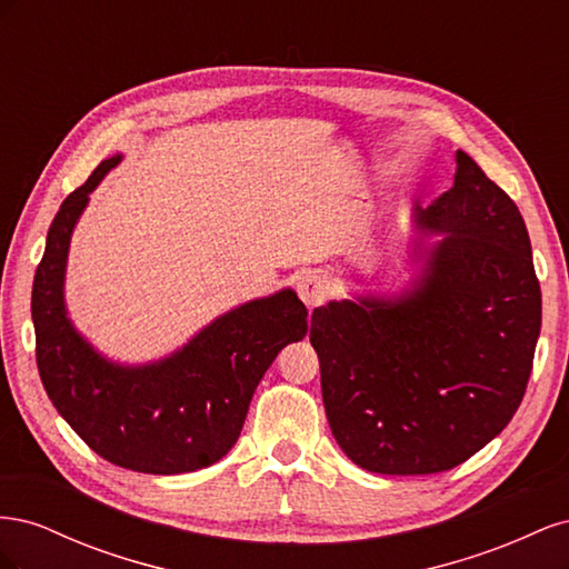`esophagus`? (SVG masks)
I'll use <instances>...</instances> for the list:
<instances>
[{
    "label": "esophagus",
    "mask_w": 569,
    "mask_h": 569,
    "mask_svg": "<svg viewBox=\"0 0 569 569\" xmlns=\"http://www.w3.org/2000/svg\"><path fill=\"white\" fill-rule=\"evenodd\" d=\"M297 289H299L301 301L308 308H316V306L325 303V299H327V284H325V280L320 278V274H316V272L303 274V278L299 280Z\"/></svg>",
    "instance_id": "1"
}]
</instances>
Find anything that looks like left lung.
<instances>
[{
  "mask_svg": "<svg viewBox=\"0 0 569 569\" xmlns=\"http://www.w3.org/2000/svg\"><path fill=\"white\" fill-rule=\"evenodd\" d=\"M418 220L446 237L416 287L311 318L332 435L377 475H435L485 449L522 403L541 332L522 213L468 153Z\"/></svg>",
  "mask_w": 569,
  "mask_h": 569,
  "instance_id": "1",
  "label": "left lung"
}]
</instances>
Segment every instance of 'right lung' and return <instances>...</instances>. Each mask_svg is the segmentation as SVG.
<instances>
[{"mask_svg":"<svg viewBox=\"0 0 569 569\" xmlns=\"http://www.w3.org/2000/svg\"><path fill=\"white\" fill-rule=\"evenodd\" d=\"M118 161H101L63 199L47 232L30 301L40 380L97 456L144 475L194 472L232 449L274 356L306 337L308 311L284 289L220 316L159 363L120 368L101 358L66 318L63 270L88 194Z\"/></svg>","mask_w":569,"mask_h":569,"instance_id":"add662e5","label":"right lung"}]
</instances>
